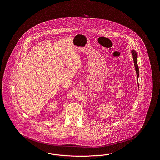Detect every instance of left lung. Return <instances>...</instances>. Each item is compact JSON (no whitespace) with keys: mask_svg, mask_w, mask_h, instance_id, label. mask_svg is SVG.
<instances>
[{"mask_svg":"<svg viewBox=\"0 0 160 160\" xmlns=\"http://www.w3.org/2000/svg\"><path fill=\"white\" fill-rule=\"evenodd\" d=\"M132 54L133 55V61L135 63V70H136V72H137V81H138V79L139 76V68L138 64H137V53L135 51V50H132Z\"/></svg>","mask_w":160,"mask_h":160,"instance_id":"left-lung-1","label":"left lung"}]
</instances>
